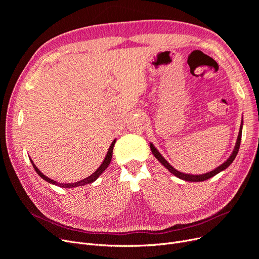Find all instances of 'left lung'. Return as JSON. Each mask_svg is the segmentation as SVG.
<instances>
[{"instance_id":"obj_1","label":"left lung","mask_w":259,"mask_h":259,"mask_svg":"<svg viewBox=\"0 0 259 259\" xmlns=\"http://www.w3.org/2000/svg\"><path fill=\"white\" fill-rule=\"evenodd\" d=\"M242 121L240 124V128H239V132H238V137H237V141H236V144H235V147H234V150L232 152V154H231L229 156V158L223 162V164L221 166L217 167L216 169L208 172V173H205V174H199V175H194V174H186V173H183V172H180L176 169H174L169 162L164 158V156H162L157 149L150 143V148H151V151L153 153V155L155 156V158L160 162V164L164 166L165 168H167L172 174H174L176 178H179L181 180H184L186 182H202V181H206V180H209L211 178H213L214 175L219 174L220 172L224 171L225 169H227L231 164H232L233 160L235 159L237 153H238V150H239V146H240V141H241V132H242Z\"/></svg>"}]
</instances>
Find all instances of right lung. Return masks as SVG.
Wrapping results in <instances>:
<instances>
[{"label":"right lung","instance_id":"right-lung-1","mask_svg":"<svg viewBox=\"0 0 259 259\" xmlns=\"http://www.w3.org/2000/svg\"><path fill=\"white\" fill-rule=\"evenodd\" d=\"M115 141H116V140H114V141L112 142V144L110 145V147H109L108 152H107V154H106V156H105V159L103 160L102 165L97 169V171H95L94 173H92L90 176H88V178H86V179H84V180H81V181H78V182H76V183L62 184V183H58V182L53 181V180H50L49 178H47L46 175H44L42 172H40V171L37 169V167L33 164V161L31 160V158H30V161H31V164H32V166H33L35 172L40 176V178H42L43 180H45L46 182L52 184V185L59 186V187H61V188H74V187H79V186H85V185H87V184H91V183H93L94 181H97L99 176L107 169V167L109 166V164H110L111 158H112V152H113V147H114Z\"/></svg>","mask_w":259,"mask_h":259}]
</instances>
